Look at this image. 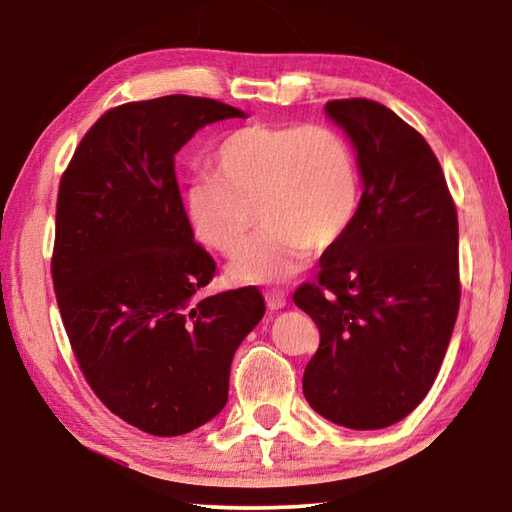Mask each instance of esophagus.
<instances>
[{"mask_svg":"<svg viewBox=\"0 0 512 512\" xmlns=\"http://www.w3.org/2000/svg\"><path fill=\"white\" fill-rule=\"evenodd\" d=\"M264 298H266V307L271 311H277V309H282L284 305H287V296H284V291H280V289L266 291Z\"/></svg>","mask_w":512,"mask_h":512,"instance_id":"esophagus-1","label":"esophagus"}]
</instances>
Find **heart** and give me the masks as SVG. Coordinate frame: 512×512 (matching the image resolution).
I'll return each instance as SVG.
<instances>
[{
    "label": "heart",
    "mask_w": 512,
    "mask_h": 512,
    "mask_svg": "<svg viewBox=\"0 0 512 512\" xmlns=\"http://www.w3.org/2000/svg\"><path fill=\"white\" fill-rule=\"evenodd\" d=\"M212 173L185 189L194 237L225 257L237 255L255 225L257 239L230 266L239 282H282L318 248L341 241L359 210V167L348 140L325 124H250L212 153Z\"/></svg>",
    "instance_id": "heart-1"
}]
</instances>
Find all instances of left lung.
<instances>
[{
	"instance_id": "1",
	"label": "left lung",
	"mask_w": 512,
	"mask_h": 512,
	"mask_svg": "<svg viewBox=\"0 0 512 512\" xmlns=\"http://www.w3.org/2000/svg\"><path fill=\"white\" fill-rule=\"evenodd\" d=\"M352 140L363 194L352 228L293 302L320 345L302 377L311 409L348 429L406 418L438 377L461 305L458 216L427 140L370 99L325 106Z\"/></svg>"
}]
</instances>
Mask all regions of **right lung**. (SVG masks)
Segmentation results:
<instances>
[{"mask_svg":"<svg viewBox=\"0 0 512 512\" xmlns=\"http://www.w3.org/2000/svg\"><path fill=\"white\" fill-rule=\"evenodd\" d=\"M230 117L246 115L187 94L110 108L60 178L51 277L67 339L94 395L153 436L223 409L232 357L266 311L255 287L198 298L216 264L176 180V153Z\"/></svg>","mask_w":512,"mask_h":512,"instance_id":"right-lung-1","label":"right lung"}]
</instances>
